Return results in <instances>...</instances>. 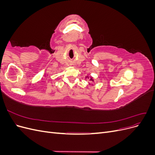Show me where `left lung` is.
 Listing matches in <instances>:
<instances>
[{
    "label": "left lung",
    "instance_id": "left-lung-1",
    "mask_svg": "<svg viewBox=\"0 0 155 155\" xmlns=\"http://www.w3.org/2000/svg\"><path fill=\"white\" fill-rule=\"evenodd\" d=\"M90 80H91V81H94V80H93V79H92V78H91V79H90Z\"/></svg>",
    "mask_w": 155,
    "mask_h": 155
}]
</instances>
